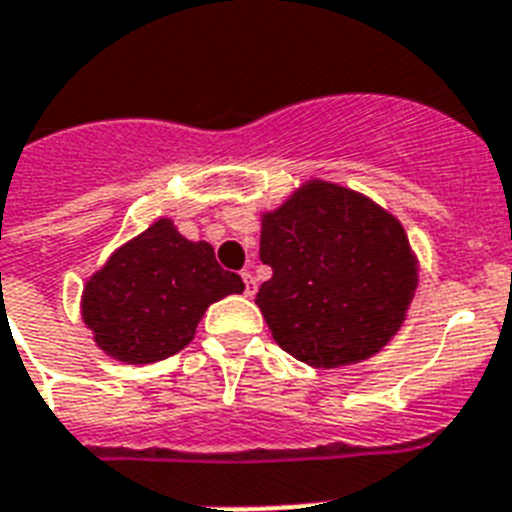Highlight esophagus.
I'll list each match as a JSON object with an SVG mask.
<instances>
[{
  "mask_svg": "<svg viewBox=\"0 0 512 512\" xmlns=\"http://www.w3.org/2000/svg\"><path fill=\"white\" fill-rule=\"evenodd\" d=\"M243 282H245V296L253 298V293H256V277H253L251 272H243Z\"/></svg>",
  "mask_w": 512,
  "mask_h": 512,
  "instance_id": "1",
  "label": "esophagus"
}]
</instances>
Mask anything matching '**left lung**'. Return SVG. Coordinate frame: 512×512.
<instances>
[{"mask_svg":"<svg viewBox=\"0 0 512 512\" xmlns=\"http://www.w3.org/2000/svg\"><path fill=\"white\" fill-rule=\"evenodd\" d=\"M256 293L272 338L298 362L346 367L375 357L407 320L420 261L402 222L365 192L306 179L261 211Z\"/></svg>","mask_w":512,"mask_h":512,"instance_id":"1","label":"left lung"}]
</instances>
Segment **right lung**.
Returning a JSON list of instances; mask_svg holds the SVG:
<instances>
[{
    "label": "right lung",
    "mask_w": 512,
    "mask_h": 512,
    "mask_svg": "<svg viewBox=\"0 0 512 512\" xmlns=\"http://www.w3.org/2000/svg\"><path fill=\"white\" fill-rule=\"evenodd\" d=\"M243 290L206 240H187L161 216L87 277L81 320L105 357L150 365L185 349L208 306Z\"/></svg>",
    "instance_id": "obj_1"
}]
</instances>
